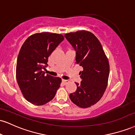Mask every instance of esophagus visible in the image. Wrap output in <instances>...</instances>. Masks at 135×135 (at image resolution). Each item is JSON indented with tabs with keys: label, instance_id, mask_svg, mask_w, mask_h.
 Returning <instances> with one entry per match:
<instances>
[{
	"label": "esophagus",
	"instance_id": "esophagus-1",
	"mask_svg": "<svg viewBox=\"0 0 135 135\" xmlns=\"http://www.w3.org/2000/svg\"><path fill=\"white\" fill-rule=\"evenodd\" d=\"M62 82L64 84H67L68 82H70V80H65V79H62Z\"/></svg>",
	"mask_w": 135,
	"mask_h": 135
}]
</instances>
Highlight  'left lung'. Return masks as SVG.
<instances>
[{"mask_svg":"<svg viewBox=\"0 0 135 135\" xmlns=\"http://www.w3.org/2000/svg\"><path fill=\"white\" fill-rule=\"evenodd\" d=\"M76 51V63L83 68L79 74L82 79L76 91L70 94L73 103L87 108L97 103L108 85L109 64L99 40L92 32L79 31L65 35Z\"/></svg>","mask_w":135,"mask_h":135,"instance_id":"1","label":"left lung"}]
</instances>
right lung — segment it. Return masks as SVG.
Masks as SVG:
<instances>
[{
	"label": "right lung",
	"instance_id": "right-lung-1",
	"mask_svg": "<svg viewBox=\"0 0 135 135\" xmlns=\"http://www.w3.org/2000/svg\"><path fill=\"white\" fill-rule=\"evenodd\" d=\"M64 40L62 35L41 32L30 36L24 41L16 64V79L27 101L41 105L54 98L61 79L47 74L43 70L48 57Z\"/></svg>",
	"mask_w": 135,
	"mask_h": 135
}]
</instances>
